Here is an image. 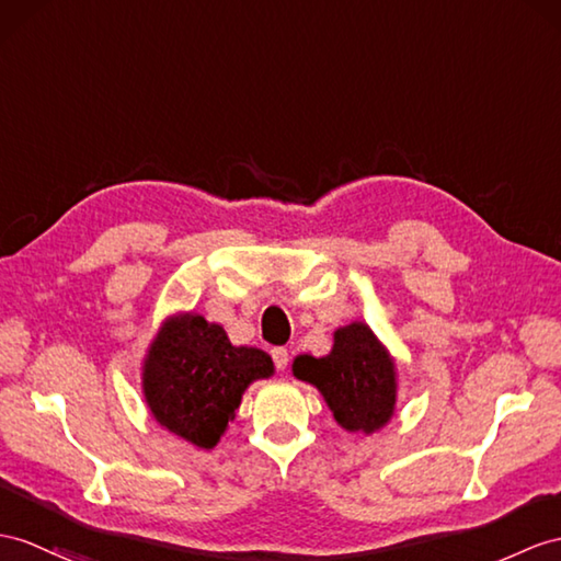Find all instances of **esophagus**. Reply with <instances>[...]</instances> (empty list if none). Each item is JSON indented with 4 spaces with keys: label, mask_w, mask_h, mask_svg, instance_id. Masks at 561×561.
<instances>
[{
    "label": "esophagus",
    "mask_w": 561,
    "mask_h": 561,
    "mask_svg": "<svg viewBox=\"0 0 561 561\" xmlns=\"http://www.w3.org/2000/svg\"><path fill=\"white\" fill-rule=\"evenodd\" d=\"M271 357H273V364H276L278 371H285V368H288V364H290V354L285 347H273Z\"/></svg>",
    "instance_id": "34e87169"
}]
</instances>
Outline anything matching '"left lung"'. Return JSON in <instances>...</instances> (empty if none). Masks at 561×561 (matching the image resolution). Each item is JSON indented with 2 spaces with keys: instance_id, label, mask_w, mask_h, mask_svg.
<instances>
[{
  "instance_id": "left-lung-1",
  "label": "left lung",
  "mask_w": 561,
  "mask_h": 561,
  "mask_svg": "<svg viewBox=\"0 0 561 561\" xmlns=\"http://www.w3.org/2000/svg\"><path fill=\"white\" fill-rule=\"evenodd\" d=\"M299 380L317 386L340 426L374 433L386 426L394 409V364L366 323L335 331L328 357L299 354L293 362Z\"/></svg>"
}]
</instances>
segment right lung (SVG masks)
I'll return each instance as SVG.
<instances>
[{
  "label": "right lung",
  "instance_id": "add662e5",
  "mask_svg": "<svg viewBox=\"0 0 561 561\" xmlns=\"http://www.w3.org/2000/svg\"><path fill=\"white\" fill-rule=\"evenodd\" d=\"M271 374L266 352L233 347L221 325L185 313L167 321L149 347L142 390L163 428L211 449L236 416L242 392Z\"/></svg>",
  "mask_w": 561,
  "mask_h": 561
}]
</instances>
